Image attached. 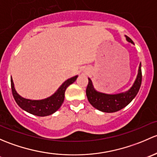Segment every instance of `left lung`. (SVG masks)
Masks as SVG:
<instances>
[{
    "instance_id": "8db88e82",
    "label": "left lung",
    "mask_w": 157,
    "mask_h": 157,
    "mask_svg": "<svg viewBox=\"0 0 157 157\" xmlns=\"http://www.w3.org/2000/svg\"><path fill=\"white\" fill-rule=\"evenodd\" d=\"M125 38L128 42L134 44L130 38L126 35ZM141 80V63L139 65L138 75L133 85L131 87L130 89L122 93L108 94L98 91L94 87L92 81L88 78V85L86 89L87 98L90 104L98 110L104 113L116 112L125 107L135 98L140 88Z\"/></svg>"
}]
</instances>
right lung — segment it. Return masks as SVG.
Segmentation results:
<instances>
[{
  "label": "right lung",
  "mask_w": 157,
  "mask_h": 157,
  "mask_svg": "<svg viewBox=\"0 0 157 157\" xmlns=\"http://www.w3.org/2000/svg\"><path fill=\"white\" fill-rule=\"evenodd\" d=\"M77 78L78 75H75L67 79L56 90L54 94L42 100H30L21 97L15 89L12 77L10 78L11 89L16 102L22 109L35 116H47L54 113L59 109L64 101L66 90L71 84L76 80Z\"/></svg>",
  "instance_id": "add662e5"
}]
</instances>
